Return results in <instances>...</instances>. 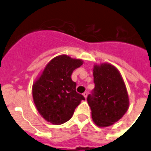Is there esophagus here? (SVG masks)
Returning a JSON list of instances; mask_svg holds the SVG:
<instances>
[{
	"mask_svg": "<svg viewBox=\"0 0 151 151\" xmlns=\"http://www.w3.org/2000/svg\"><path fill=\"white\" fill-rule=\"evenodd\" d=\"M83 97H84V98H87V92H84V93H83Z\"/></svg>",
	"mask_w": 151,
	"mask_h": 151,
	"instance_id": "1",
	"label": "esophagus"
}]
</instances>
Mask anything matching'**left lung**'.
Returning <instances> with one entry per match:
<instances>
[{
	"mask_svg": "<svg viewBox=\"0 0 151 151\" xmlns=\"http://www.w3.org/2000/svg\"><path fill=\"white\" fill-rule=\"evenodd\" d=\"M93 74L95 87L92 95L87 97V103L93 123L99 127H107L127 111L128 93L121 73L112 64H94Z\"/></svg>",
	"mask_w": 151,
	"mask_h": 151,
	"instance_id": "8db88e82",
	"label": "left lung"
}]
</instances>
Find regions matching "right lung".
<instances>
[{
    "instance_id": "add662e5",
    "label": "right lung",
    "mask_w": 151,
    "mask_h": 151,
    "mask_svg": "<svg viewBox=\"0 0 151 151\" xmlns=\"http://www.w3.org/2000/svg\"><path fill=\"white\" fill-rule=\"evenodd\" d=\"M81 59L66 54L48 62L32 86L33 100L40 116L50 124H62L71 118L74 110L84 100L76 92L71 74L83 64Z\"/></svg>"
}]
</instances>
